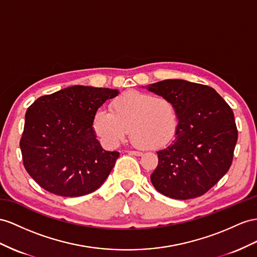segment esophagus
<instances>
[{
    "label": "esophagus",
    "mask_w": 257,
    "mask_h": 257,
    "mask_svg": "<svg viewBox=\"0 0 257 257\" xmlns=\"http://www.w3.org/2000/svg\"><path fill=\"white\" fill-rule=\"evenodd\" d=\"M128 153L131 155H135V156H141L142 152H138V151H128Z\"/></svg>",
    "instance_id": "esophagus-1"
}]
</instances>
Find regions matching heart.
<instances>
[{"instance_id":"obj_1","label":"heart","mask_w":257,"mask_h":257,"mask_svg":"<svg viewBox=\"0 0 257 257\" xmlns=\"http://www.w3.org/2000/svg\"><path fill=\"white\" fill-rule=\"evenodd\" d=\"M109 108L97 109L92 119L94 134L107 149L117 147L129 131L136 146L157 150L172 141L178 130V109L165 96L128 91L114 98Z\"/></svg>"}]
</instances>
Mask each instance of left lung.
Instances as JSON below:
<instances>
[{"mask_svg":"<svg viewBox=\"0 0 257 257\" xmlns=\"http://www.w3.org/2000/svg\"><path fill=\"white\" fill-rule=\"evenodd\" d=\"M150 91L168 97L178 109L175 140L157 152L151 175L154 188L176 200L201 196L229 170L238 140L234 115L227 102L207 85L169 79Z\"/></svg>","mask_w":257,"mask_h":257,"instance_id":"obj_1","label":"left lung"}]
</instances>
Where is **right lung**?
<instances>
[{
    "label": "right lung",
    "instance_id": "obj_1",
    "mask_svg": "<svg viewBox=\"0 0 257 257\" xmlns=\"http://www.w3.org/2000/svg\"><path fill=\"white\" fill-rule=\"evenodd\" d=\"M117 90L74 85L40 96L26 111L23 163L50 193L75 197L100 188L119 152L104 151L92 128L95 111Z\"/></svg>",
    "mask_w": 257,
    "mask_h": 257
}]
</instances>
